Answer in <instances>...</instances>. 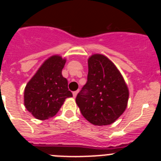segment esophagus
<instances>
[{
    "label": "esophagus",
    "instance_id": "esophagus-1",
    "mask_svg": "<svg viewBox=\"0 0 161 161\" xmlns=\"http://www.w3.org/2000/svg\"><path fill=\"white\" fill-rule=\"evenodd\" d=\"M78 92H79V90L74 91L73 93H72V94H73V97H76V95H77V93H78Z\"/></svg>",
    "mask_w": 161,
    "mask_h": 161
}]
</instances>
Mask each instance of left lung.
I'll return each mask as SVG.
<instances>
[{"label": "left lung", "mask_w": 161, "mask_h": 161, "mask_svg": "<svg viewBox=\"0 0 161 161\" xmlns=\"http://www.w3.org/2000/svg\"><path fill=\"white\" fill-rule=\"evenodd\" d=\"M87 82L76 98L82 115L92 124H111L124 112L129 92L115 65L102 55L88 60Z\"/></svg>", "instance_id": "obj_1"}]
</instances>
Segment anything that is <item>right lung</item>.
<instances>
[{
  "mask_svg": "<svg viewBox=\"0 0 161 161\" xmlns=\"http://www.w3.org/2000/svg\"><path fill=\"white\" fill-rule=\"evenodd\" d=\"M66 60L59 55L47 59L25 88L24 104L34 117L45 120L55 116L65 99L72 97L62 76Z\"/></svg>",
  "mask_w": 161,
  "mask_h": 161,
  "instance_id": "right-lung-1",
  "label": "right lung"
}]
</instances>
